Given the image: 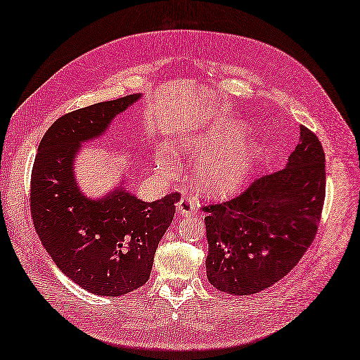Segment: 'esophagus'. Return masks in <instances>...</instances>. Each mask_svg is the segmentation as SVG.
<instances>
[{
	"mask_svg": "<svg viewBox=\"0 0 360 360\" xmlns=\"http://www.w3.org/2000/svg\"><path fill=\"white\" fill-rule=\"evenodd\" d=\"M195 207H196L195 200L186 196L178 202V213L182 216H191L193 211H195Z\"/></svg>",
	"mask_w": 360,
	"mask_h": 360,
	"instance_id": "1",
	"label": "esophagus"
}]
</instances>
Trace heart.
<instances>
[{"label":"heart","mask_w":360,"mask_h":360,"mask_svg":"<svg viewBox=\"0 0 360 360\" xmlns=\"http://www.w3.org/2000/svg\"><path fill=\"white\" fill-rule=\"evenodd\" d=\"M246 129L234 126L226 134L191 138L179 143V155L186 160H197L195 179L200 191L213 198L234 195L250 181L263 156L259 141L243 143ZM156 169L170 174L173 161L164 149L156 152Z\"/></svg>","instance_id":"heart-1"}]
</instances>
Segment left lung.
<instances>
[{"label": "left lung", "instance_id": "left-lung-1", "mask_svg": "<svg viewBox=\"0 0 360 360\" xmlns=\"http://www.w3.org/2000/svg\"><path fill=\"white\" fill-rule=\"evenodd\" d=\"M324 198V150L300 126V143L284 169L255 179L233 200L204 207L208 281L231 295H252L280 281L315 238Z\"/></svg>", "mask_w": 360, "mask_h": 360}]
</instances>
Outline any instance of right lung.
Segmentation results:
<instances>
[{
	"label": "right lung",
	"instance_id": "1",
	"mask_svg": "<svg viewBox=\"0 0 360 360\" xmlns=\"http://www.w3.org/2000/svg\"><path fill=\"white\" fill-rule=\"evenodd\" d=\"M141 97L101 101L60 117L45 132L33 164L32 217L44 248L70 280L103 297H120L149 280L181 198L172 193L144 202L126 190L124 179L101 198L79 187L75 161L82 146L103 135Z\"/></svg>",
	"mask_w": 360,
	"mask_h": 360
}]
</instances>
